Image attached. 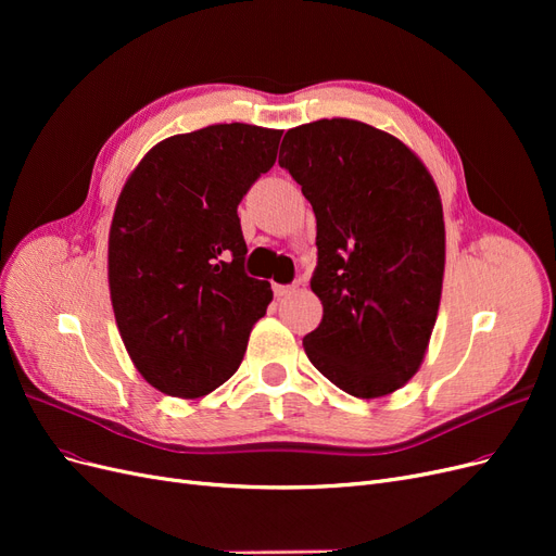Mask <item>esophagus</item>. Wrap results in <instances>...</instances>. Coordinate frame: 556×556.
<instances>
[{
  "label": "esophagus",
  "instance_id": "1",
  "mask_svg": "<svg viewBox=\"0 0 556 556\" xmlns=\"http://www.w3.org/2000/svg\"><path fill=\"white\" fill-rule=\"evenodd\" d=\"M294 290H296V282H292V285H274L276 296H288V294H292Z\"/></svg>",
  "mask_w": 556,
  "mask_h": 556
}]
</instances>
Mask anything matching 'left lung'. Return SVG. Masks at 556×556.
<instances>
[{"label": "left lung", "mask_w": 556, "mask_h": 556, "mask_svg": "<svg viewBox=\"0 0 556 556\" xmlns=\"http://www.w3.org/2000/svg\"><path fill=\"white\" fill-rule=\"evenodd\" d=\"M278 164L317 220L311 290L325 313L306 355L352 396L392 394L422 364L441 304L445 227L433 178L392 134L345 117L290 129Z\"/></svg>", "instance_id": "left-lung-1"}]
</instances>
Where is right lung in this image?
Listing matches in <instances>:
<instances>
[{
    "label": "right lung",
    "mask_w": 556,
    "mask_h": 556,
    "mask_svg": "<svg viewBox=\"0 0 556 556\" xmlns=\"http://www.w3.org/2000/svg\"><path fill=\"white\" fill-rule=\"evenodd\" d=\"M282 131L231 123L157 143L117 199L109 285L139 374L197 399L237 371L252 325L274 299L245 274L239 204L276 164Z\"/></svg>",
    "instance_id": "1"
}]
</instances>
